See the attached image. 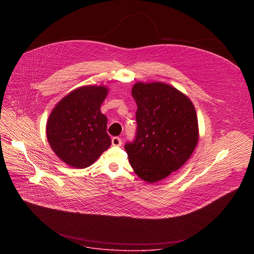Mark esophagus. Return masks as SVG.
<instances>
[{"mask_svg": "<svg viewBox=\"0 0 254 254\" xmlns=\"http://www.w3.org/2000/svg\"><path fill=\"white\" fill-rule=\"evenodd\" d=\"M111 143H112V145H114V146H120V145H122V141H121V139L118 138V137L112 138Z\"/></svg>", "mask_w": 254, "mask_h": 254, "instance_id": "1", "label": "esophagus"}]
</instances>
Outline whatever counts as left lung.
Here are the masks:
<instances>
[{"mask_svg": "<svg viewBox=\"0 0 254 254\" xmlns=\"http://www.w3.org/2000/svg\"><path fill=\"white\" fill-rule=\"evenodd\" d=\"M137 103V134L125 149L134 172L155 183L177 171L198 142V123L191 101L162 82H137L132 88Z\"/></svg>", "mask_w": 254, "mask_h": 254, "instance_id": "left-lung-1", "label": "left lung"}]
</instances>
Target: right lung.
I'll use <instances>...</instances> for the list:
<instances>
[{"label": "right lung", "mask_w": 254, "mask_h": 254, "mask_svg": "<svg viewBox=\"0 0 254 254\" xmlns=\"http://www.w3.org/2000/svg\"><path fill=\"white\" fill-rule=\"evenodd\" d=\"M109 94L105 86H82L64 97L52 110L46 133L50 146L73 168L92 165L111 145L108 118L101 106Z\"/></svg>", "instance_id": "1"}]
</instances>
